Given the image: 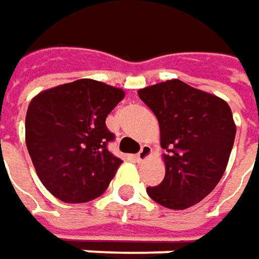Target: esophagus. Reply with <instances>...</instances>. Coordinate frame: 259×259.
I'll use <instances>...</instances> for the list:
<instances>
[{
    "label": "esophagus",
    "instance_id": "34e87169",
    "mask_svg": "<svg viewBox=\"0 0 259 259\" xmlns=\"http://www.w3.org/2000/svg\"><path fill=\"white\" fill-rule=\"evenodd\" d=\"M150 154H151V147L147 146V144H144V146L141 147V150L138 151V154H137V160H138V162H144Z\"/></svg>",
    "mask_w": 259,
    "mask_h": 259
}]
</instances>
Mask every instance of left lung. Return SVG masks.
Returning a JSON list of instances; mask_svg holds the SVG:
<instances>
[{"label": "left lung", "mask_w": 259, "mask_h": 259, "mask_svg": "<svg viewBox=\"0 0 259 259\" xmlns=\"http://www.w3.org/2000/svg\"><path fill=\"white\" fill-rule=\"evenodd\" d=\"M160 126L167 154L164 179L147 188L151 200L184 210L205 198L226 170L236 125L226 102L181 80H167L138 90Z\"/></svg>", "instance_id": "obj_1"}]
</instances>
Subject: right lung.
I'll list each match as a JSON object with an SVG mask.
<instances>
[{
    "label": "right lung",
    "instance_id": "right-lung-1",
    "mask_svg": "<svg viewBox=\"0 0 259 259\" xmlns=\"http://www.w3.org/2000/svg\"><path fill=\"white\" fill-rule=\"evenodd\" d=\"M123 90L90 78L45 90L26 115V144L44 187L64 202L102 195L122 160L108 150L106 116Z\"/></svg>",
    "mask_w": 259,
    "mask_h": 259
}]
</instances>
